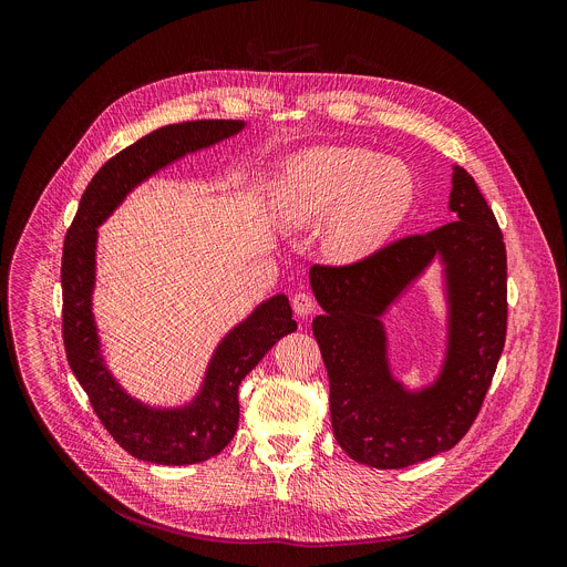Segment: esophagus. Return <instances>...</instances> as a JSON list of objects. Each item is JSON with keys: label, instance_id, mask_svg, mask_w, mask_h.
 <instances>
[{"label": "esophagus", "instance_id": "esophagus-1", "mask_svg": "<svg viewBox=\"0 0 567 567\" xmlns=\"http://www.w3.org/2000/svg\"><path fill=\"white\" fill-rule=\"evenodd\" d=\"M291 307H293V311H296L300 318H307V316L313 311L316 302H313V298H311L309 291H298V293H293V298H291Z\"/></svg>", "mask_w": 567, "mask_h": 567}]
</instances>
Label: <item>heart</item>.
Returning a JSON list of instances; mask_svg holds the SVG:
<instances>
[{
  "label": "heart",
  "mask_w": 567,
  "mask_h": 567,
  "mask_svg": "<svg viewBox=\"0 0 567 567\" xmlns=\"http://www.w3.org/2000/svg\"><path fill=\"white\" fill-rule=\"evenodd\" d=\"M413 177L399 161L365 147H311L296 154L278 184V213L289 226L326 217L320 241L337 262L374 254L413 204Z\"/></svg>",
  "instance_id": "b5f03b06"
}]
</instances>
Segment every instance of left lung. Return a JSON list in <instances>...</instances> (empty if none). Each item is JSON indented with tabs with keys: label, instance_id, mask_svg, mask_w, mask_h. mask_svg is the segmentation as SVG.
<instances>
[{
	"label": "left lung",
	"instance_id": "1",
	"mask_svg": "<svg viewBox=\"0 0 567 567\" xmlns=\"http://www.w3.org/2000/svg\"><path fill=\"white\" fill-rule=\"evenodd\" d=\"M449 224L401 237L350 265H313L311 322L330 377L341 449L365 466L403 468L453 449L475 422L507 337V251L475 179L455 168ZM447 265L452 334L435 386L411 395L389 379L378 316L437 256Z\"/></svg>",
	"mask_w": 567,
	"mask_h": 567
}]
</instances>
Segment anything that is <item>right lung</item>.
<instances>
[{
    "instance_id": "obj_1",
    "label": "right lung",
    "mask_w": 567,
    "mask_h": 567,
    "mask_svg": "<svg viewBox=\"0 0 567 567\" xmlns=\"http://www.w3.org/2000/svg\"><path fill=\"white\" fill-rule=\"evenodd\" d=\"M241 121L166 125L112 156L78 204L62 249V341L66 361L105 431L130 455L154 464H197L217 455L239 422L237 388L296 320L287 296L260 305L217 348L202 394L184 411H150L130 399L103 365L92 316L96 226L145 177L171 161L237 134Z\"/></svg>"
}]
</instances>
